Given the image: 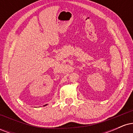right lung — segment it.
Masks as SVG:
<instances>
[{
    "instance_id": "obj_1",
    "label": "right lung",
    "mask_w": 133,
    "mask_h": 133,
    "mask_svg": "<svg viewBox=\"0 0 133 133\" xmlns=\"http://www.w3.org/2000/svg\"><path fill=\"white\" fill-rule=\"evenodd\" d=\"M45 106H46V105H45Z\"/></svg>"
}]
</instances>
